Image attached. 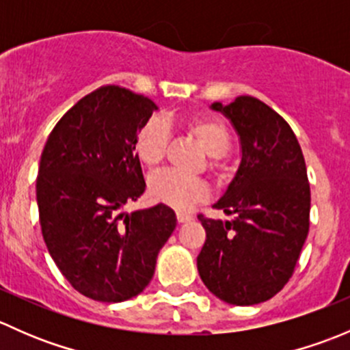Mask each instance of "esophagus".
<instances>
[{
	"label": "esophagus",
	"mask_w": 350,
	"mask_h": 350,
	"mask_svg": "<svg viewBox=\"0 0 350 350\" xmlns=\"http://www.w3.org/2000/svg\"><path fill=\"white\" fill-rule=\"evenodd\" d=\"M176 218H178L179 224H186V221L193 220V215L186 213V211H176Z\"/></svg>",
	"instance_id": "34e87169"
}]
</instances>
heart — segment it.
Listing matches in <instances>:
<instances>
[{"instance_id":"1","label":"heart","mask_w":350,"mask_h":350,"mask_svg":"<svg viewBox=\"0 0 350 350\" xmlns=\"http://www.w3.org/2000/svg\"><path fill=\"white\" fill-rule=\"evenodd\" d=\"M186 130L191 133L210 159L206 169L218 185H225L230 178L224 155L228 152L232 135L224 120L206 113H191L185 116ZM169 130L157 116H150L137 130L133 137V152L146 167H157L167 152ZM149 196L155 203L188 210L193 204L208 198V186L203 179L188 178L172 171L155 172L149 179Z\"/></svg>"}]
</instances>
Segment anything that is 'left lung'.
Returning <instances> with one entry per match:
<instances>
[{
  "label": "left lung",
  "mask_w": 350,
  "mask_h": 350,
  "mask_svg": "<svg viewBox=\"0 0 350 350\" xmlns=\"http://www.w3.org/2000/svg\"><path fill=\"white\" fill-rule=\"evenodd\" d=\"M211 108L232 120L242 161L227 193L213 204L228 221L198 220L206 241L198 256L204 286L230 305L273 298L295 273L310 228V183L305 157L288 122L252 96Z\"/></svg>",
  "instance_id": "obj_1"
}]
</instances>
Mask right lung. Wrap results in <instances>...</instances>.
<instances>
[{
  "instance_id": "1",
  "label": "right lung",
  "mask_w": 350,
  "mask_h": 350,
  "mask_svg": "<svg viewBox=\"0 0 350 350\" xmlns=\"http://www.w3.org/2000/svg\"><path fill=\"white\" fill-rule=\"evenodd\" d=\"M155 108L142 94L103 86L59 120L42 152L37 203L45 245L69 284L96 301L142 293L176 228V213L161 203L120 213L146 191L133 137Z\"/></svg>"
}]
</instances>
